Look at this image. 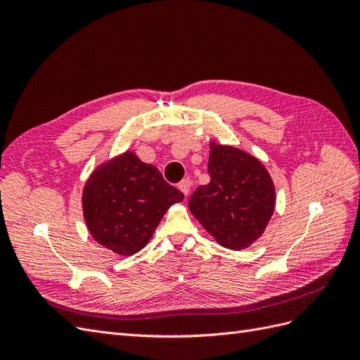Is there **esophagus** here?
<instances>
[{
  "label": "esophagus",
  "instance_id": "obj_1",
  "mask_svg": "<svg viewBox=\"0 0 360 360\" xmlns=\"http://www.w3.org/2000/svg\"><path fill=\"white\" fill-rule=\"evenodd\" d=\"M191 186H192V184H191V181L186 179V180H181L180 183H179V189L184 193V195H186V197H188V195H189V192H191Z\"/></svg>",
  "mask_w": 360,
  "mask_h": 360
}]
</instances>
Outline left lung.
<instances>
[{
    "mask_svg": "<svg viewBox=\"0 0 360 360\" xmlns=\"http://www.w3.org/2000/svg\"><path fill=\"white\" fill-rule=\"evenodd\" d=\"M210 183L189 198V210L216 242L245 249L264 233L275 210V186L257 158L210 144Z\"/></svg>",
    "mask_w": 360,
    "mask_h": 360,
    "instance_id": "left-lung-1",
    "label": "left lung"
}]
</instances>
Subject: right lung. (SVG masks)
Wrapping results in <instances>:
<instances>
[{"instance_id":"right-lung-1","label":"right lung","mask_w":360,"mask_h":360,"mask_svg":"<svg viewBox=\"0 0 360 360\" xmlns=\"http://www.w3.org/2000/svg\"><path fill=\"white\" fill-rule=\"evenodd\" d=\"M183 198L156 167L126 151L103 163L86 180L82 209L94 240L129 257L147 245L162 216Z\"/></svg>"}]
</instances>
